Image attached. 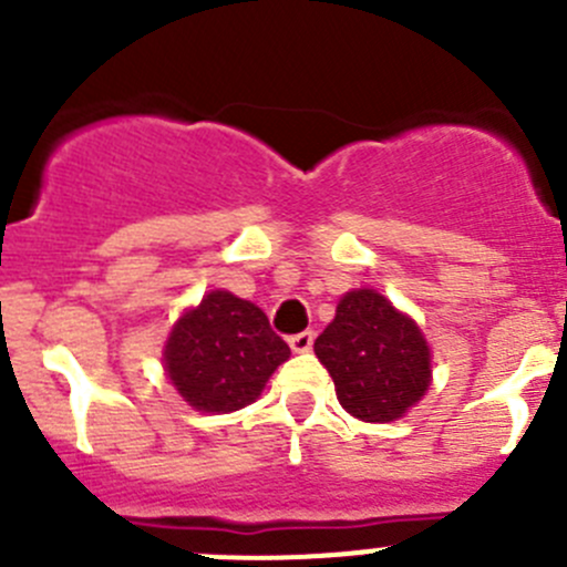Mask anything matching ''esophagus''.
<instances>
[{
    "instance_id": "34e87169",
    "label": "esophagus",
    "mask_w": 567,
    "mask_h": 567,
    "mask_svg": "<svg viewBox=\"0 0 567 567\" xmlns=\"http://www.w3.org/2000/svg\"><path fill=\"white\" fill-rule=\"evenodd\" d=\"M288 342L296 353H307L312 348V342H316V331H299V334L290 337Z\"/></svg>"
}]
</instances>
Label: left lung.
<instances>
[{"label":"left lung","instance_id":"8db88e82","mask_svg":"<svg viewBox=\"0 0 567 567\" xmlns=\"http://www.w3.org/2000/svg\"><path fill=\"white\" fill-rule=\"evenodd\" d=\"M316 353L334 379L342 409L359 420H398L431 384L425 337L375 290H351L337 305Z\"/></svg>","mask_w":567,"mask_h":567}]
</instances>
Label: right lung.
Here are the masks:
<instances>
[{"mask_svg": "<svg viewBox=\"0 0 567 567\" xmlns=\"http://www.w3.org/2000/svg\"><path fill=\"white\" fill-rule=\"evenodd\" d=\"M288 357L266 312L227 290L177 320L164 351L169 381L188 405L221 414L249 405Z\"/></svg>", "mask_w": 567, "mask_h": 567, "instance_id": "add662e5", "label": "right lung"}]
</instances>
